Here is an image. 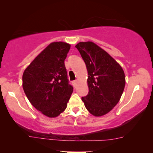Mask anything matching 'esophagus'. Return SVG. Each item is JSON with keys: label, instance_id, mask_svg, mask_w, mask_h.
Instances as JSON below:
<instances>
[{"label": "esophagus", "instance_id": "34e87169", "mask_svg": "<svg viewBox=\"0 0 153 153\" xmlns=\"http://www.w3.org/2000/svg\"><path fill=\"white\" fill-rule=\"evenodd\" d=\"M72 83H73V84H74V86H76V85H77V83H78V81H77V80H75V81H73Z\"/></svg>", "mask_w": 153, "mask_h": 153}]
</instances>
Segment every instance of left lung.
Wrapping results in <instances>:
<instances>
[{"label": "left lung", "mask_w": 153, "mask_h": 153, "mask_svg": "<svg viewBox=\"0 0 153 153\" xmlns=\"http://www.w3.org/2000/svg\"><path fill=\"white\" fill-rule=\"evenodd\" d=\"M88 71V94L81 98L86 109L94 116L108 114L120 101L125 85L122 67L107 52L93 42L75 46Z\"/></svg>", "instance_id": "left-lung-1"}]
</instances>
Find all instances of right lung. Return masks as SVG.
I'll list each match as a JSON object with an SVG mask.
<instances>
[{
  "label": "right lung",
  "instance_id": "add662e5",
  "mask_svg": "<svg viewBox=\"0 0 153 153\" xmlns=\"http://www.w3.org/2000/svg\"><path fill=\"white\" fill-rule=\"evenodd\" d=\"M70 46L63 42L51 43L23 74L22 85L27 98L49 118H56L65 110L73 92L64 62Z\"/></svg>",
  "mask_w": 153,
  "mask_h": 153
}]
</instances>
